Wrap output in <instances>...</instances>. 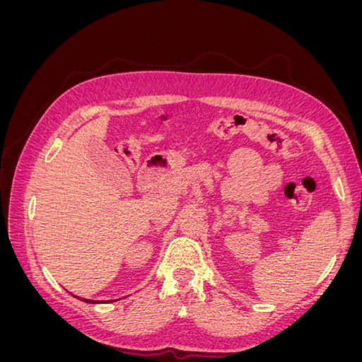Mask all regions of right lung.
Returning <instances> with one entry per match:
<instances>
[{"label":"right lung","mask_w":362,"mask_h":362,"mask_svg":"<svg viewBox=\"0 0 362 362\" xmlns=\"http://www.w3.org/2000/svg\"><path fill=\"white\" fill-rule=\"evenodd\" d=\"M75 298H78V296H75ZM80 299V298H78ZM81 300H84V302H87V303H96V302H93V300H90V299H81Z\"/></svg>","instance_id":"obj_1"}]
</instances>
